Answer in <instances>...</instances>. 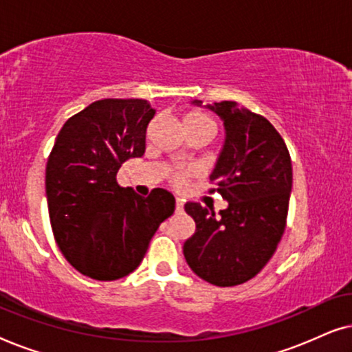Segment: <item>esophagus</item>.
I'll return each instance as SVG.
<instances>
[{
    "mask_svg": "<svg viewBox=\"0 0 352 352\" xmlns=\"http://www.w3.org/2000/svg\"><path fill=\"white\" fill-rule=\"evenodd\" d=\"M182 208H184V201H182L181 199H176V205H175L176 213H181Z\"/></svg>",
    "mask_w": 352,
    "mask_h": 352,
    "instance_id": "obj_1",
    "label": "esophagus"
}]
</instances>
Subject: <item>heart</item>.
<instances>
[{
  "label": "heart",
  "mask_w": 352,
  "mask_h": 352,
  "mask_svg": "<svg viewBox=\"0 0 352 352\" xmlns=\"http://www.w3.org/2000/svg\"><path fill=\"white\" fill-rule=\"evenodd\" d=\"M182 129H184V133H194V131H205L213 136L214 134V123L213 120H211L208 115L201 113V112H187L182 115ZM194 175V171L189 170V171H177L175 175L171 176V181L173 184L181 187L186 184L187 177Z\"/></svg>",
  "instance_id": "heart-1"
}]
</instances>
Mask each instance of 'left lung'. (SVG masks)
Returning a JSON list of instances; mask_svg holds the SVG:
<instances>
[{
	"label": "left lung",
	"mask_w": 352,
	"mask_h": 352,
	"mask_svg": "<svg viewBox=\"0 0 352 352\" xmlns=\"http://www.w3.org/2000/svg\"><path fill=\"white\" fill-rule=\"evenodd\" d=\"M192 104L201 105V100ZM223 120L226 141L210 181L228 208L216 216L197 201L186 204L195 232L184 258L200 278L216 287L250 280L272 258L287 224L292 158L277 129L263 115L234 100L206 105Z\"/></svg>",
	"instance_id": "obj_1"
}]
</instances>
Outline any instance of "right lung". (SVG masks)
<instances>
[{
    "mask_svg": "<svg viewBox=\"0 0 352 352\" xmlns=\"http://www.w3.org/2000/svg\"><path fill=\"white\" fill-rule=\"evenodd\" d=\"M155 110L144 99H102L67 120L46 165V197L57 247L76 271L117 280L141 264L175 197L120 187L117 173L146 152Z\"/></svg>",
    "mask_w": 352,
    "mask_h": 352,
    "instance_id": "obj_1",
    "label": "right lung"
}]
</instances>
